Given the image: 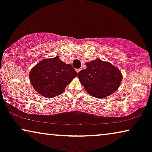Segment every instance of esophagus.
<instances>
[{
    "label": "esophagus",
    "instance_id": "34e87169",
    "mask_svg": "<svg viewBox=\"0 0 152 152\" xmlns=\"http://www.w3.org/2000/svg\"><path fill=\"white\" fill-rule=\"evenodd\" d=\"M75 71L78 73V72L80 71V69H75Z\"/></svg>",
    "mask_w": 152,
    "mask_h": 152
}]
</instances>
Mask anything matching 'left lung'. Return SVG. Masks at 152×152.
<instances>
[{"label": "left lung", "mask_w": 152, "mask_h": 152, "mask_svg": "<svg viewBox=\"0 0 152 152\" xmlns=\"http://www.w3.org/2000/svg\"><path fill=\"white\" fill-rule=\"evenodd\" d=\"M86 66L77 77L87 93L96 98H104L118 90L122 80L118 68L98 58L87 62Z\"/></svg>", "instance_id": "left-lung-1"}]
</instances>
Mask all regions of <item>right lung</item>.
I'll return each mask as SVG.
<instances>
[{
    "instance_id": "right-lung-1",
    "label": "right lung",
    "mask_w": 152,
    "mask_h": 152,
    "mask_svg": "<svg viewBox=\"0 0 152 152\" xmlns=\"http://www.w3.org/2000/svg\"><path fill=\"white\" fill-rule=\"evenodd\" d=\"M77 76V73L71 64L62 61L59 56L43 59L29 72L33 88L46 98H53L63 93L66 86Z\"/></svg>"
}]
</instances>
